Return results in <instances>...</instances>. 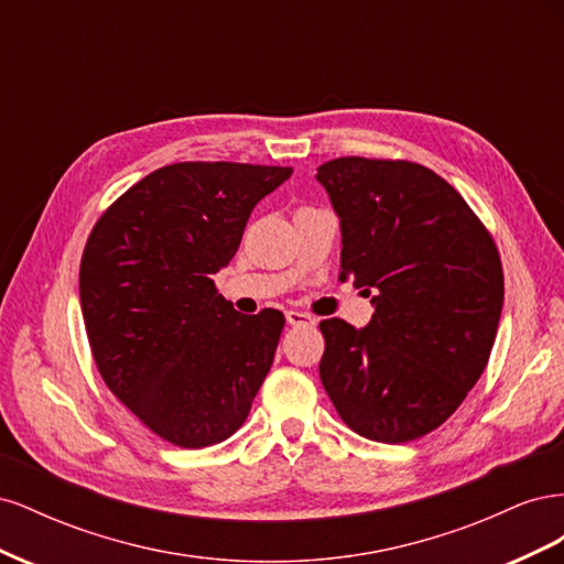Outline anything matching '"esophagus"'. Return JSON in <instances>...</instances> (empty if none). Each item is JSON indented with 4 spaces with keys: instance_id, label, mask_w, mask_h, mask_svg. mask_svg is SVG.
<instances>
[{
    "instance_id": "1",
    "label": "esophagus",
    "mask_w": 564,
    "mask_h": 564,
    "mask_svg": "<svg viewBox=\"0 0 564 564\" xmlns=\"http://www.w3.org/2000/svg\"><path fill=\"white\" fill-rule=\"evenodd\" d=\"M286 322L292 324V327H313L315 317L308 313H301V311H286Z\"/></svg>"
}]
</instances>
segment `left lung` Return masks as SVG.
<instances>
[{
    "label": "left lung",
    "instance_id": "1",
    "mask_svg": "<svg viewBox=\"0 0 564 564\" xmlns=\"http://www.w3.org/2000/svg\"><path fill=\"white\" fill-rule=\"evenodd\" d=\"M317 181L340 218V280L373 292L365 329L319 322L322 386L357 435L412 442L456 412L489 362L503 305L499 249L423 164L338 158Z\"/></svg>",
    "mask_w": 564,
    "mask_h": 564
}]
</instances>
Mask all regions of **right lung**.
<instances>
[{"instance_id": "right-lung-1", "label": "right lung", "mask_w": 564, "mask_h": 564, "mask_svg": "<svg viewBox=\"0 0 564 564\" xmlns=\"http://www.w3.org/2000/svg\"><path fill=\"white\" fill-rule=\"evenodd\" d=\"M292 166L166 164L100 214L79 301L100 379L162 440L202 449L247 421L284 315H240L218 294L251 209Z\"/></svg>"}]
</instances>
